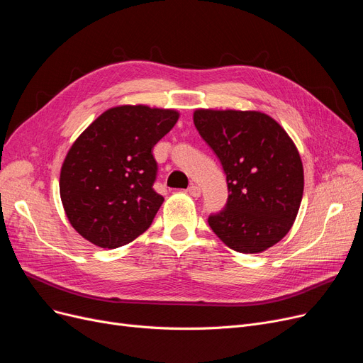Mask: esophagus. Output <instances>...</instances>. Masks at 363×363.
I'll return each instance as SVG.
<instances>
[{
	"instance_id": "obj_1",
	"label": "esophagus",
	"mask_w": 363,
	"mask_h": 363,
	"mask_svg": "<svg viewBox=\"0 0 363 363\" xmlns=\"http://www.w3.org/2000/svg\"><path fill=\"white\" fill-rule=\"evenodd\" d=\"M187 192H189V195L194 196V198H199V196H201V189H199V186H196V184H192L191 187H189Z\"/></svg>"
}]
</instances>
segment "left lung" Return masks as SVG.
I'll return each mask as SVG.
<instances>
[{
	"mask_svg": "<svg viewBox=\"0 0 363 363\" xmlns=\"http://www.w3.org/2000/svg\"><path fill=\"white\" fill-rule=\"evenodd\" d=\"M194 123L228 180L226 205L208 217L213 232L244 254L278 244L303 198V164L294 142L273 118L255 111L198 109Z\"/></svg>",
	"mask_w": 363,
	"mask_h": 363,
	"instance_id": "left-lung-1",
	"label": "left lung"
}]
</instances>
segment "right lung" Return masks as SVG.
I'll use <instances>...</instances> for the list:
<instances>
[{
	"mask_svg": "<svg viewBox=\"0 0 363 363\" xmlns=\"http://www.w3.org/2000/svg\"><path fill=\"white\" fill-rule=\"evenodd\" d=\"M179 112L143 105L103 112L69 149L60 198L72 228L101 248L123 247L149 229L162 195L152 149L174 127Z\"/></svg>",
	"mask_w": 363,
	"mask_h": 363,
	"instance_id": "obj_1",
	"label": "right lung"
}]
</instances>
